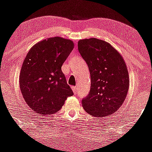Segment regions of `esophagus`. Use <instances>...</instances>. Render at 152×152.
I'll use <instances>...</instances> for the list:
<instances>
[{"label": "esophagus", "mask_w": 152, "mask_h": 152, "mask_svg": "<svg viewBox=\"0 0 152 152\" xmlns=\"http://www.w3.org/2000/svg\"><path fill=\"white\" fill-rule=\"evenodd\" d=\"M72 90H73V93L76 94V92H77V87H74V86H73V87H72Z\"/></svg>", "instance_id": "1"}]
</instances>
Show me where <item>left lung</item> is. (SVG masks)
Masks as SVG:
<instances>
[{
    "mask_svg": "<svg viewBox=\"0 0 152 152\" xmlns=\"http://www.w3.org/2000/svg\"><path fill=\"white\" fill-rule=\"evenodd\" d=\"M78 49L91 77L90 92L82 100L83 108L95 117L113 114L124 103L130 85L122 56L109 43L95 38L79 40Z\"/></svg>",
    "mask_w": 152,
    "mask_h": 152,
    "instance_id": "8db88e82",
    "label": "left lung"
}]
</instances>
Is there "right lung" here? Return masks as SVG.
Returning a JSON list of instances; mask_svg holds the SVG:
<instances>
[{
  "instance_id": "1",
  "label": "right lung",
  "mask_w": 152,
  "mask_h": 152,
  "mask_svg": "<svg viewBox=\"0 0 152 152\" xmlns=\"http://www.w3.org/2000/svg\"><path fill=\"white\" fill-rule=\"evenodd\" d=\"M74 47L71 40L52 37L36 43L24 60L20 87L25 101L38 114H55L73 95L61 67Z\"/></svg>"
}]
</instances>
